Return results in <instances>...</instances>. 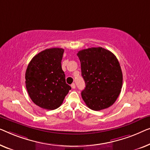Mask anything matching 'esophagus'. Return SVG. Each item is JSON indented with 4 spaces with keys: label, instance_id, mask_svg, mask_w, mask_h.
Returning <instances> with one entry per match:
<instances>
[{
    "label": "esophagus",
    "instance_id": "1",
    "mask_svg": "<svg viewBox=\"0 0 150 150\" xmlns=\"http://www.w3.org/2000/svg\"><path fill=\"white\" fill-rule=\"evenodd\" d=\"M71 88H72L73 89H75V88H76L75 84V83H72V84H71Z\"/></svg>",
    "mask_w": 150,
    "mask_h": 150
}]
</instances>
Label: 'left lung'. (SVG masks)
Listing matches in <instances>:
<instances>
[{
    "label": "left lung",
    "instance_id": "1",
    "mask_svg": "<svg viewBox=\"0 0 150 150\" xmlns=\"http://www.w3.org/2000/svg\"><path fill=\"white\" fill-rule=\"evenodd\" d=\"M86 88L81 92L86 105L94 111L111 106L120 95L123 76L116 56L105 48L78 52Z\"/></svg>",
    "mask_w": 150,
    "mask_h": 150
}]
</instances>
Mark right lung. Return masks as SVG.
I'll use <instances>...</instances> for the list:
<instances>
[{
    "instance_id": "obj_1",
    "label": "right lung",
    "mask_w": 150,
    "mask_h": 150,
    "mask_svg": "<svg viewBox=\"0 0 150 150\" xmlns=\"http://www.w3.org/2000/svg\"><path fill=\"white\" fill-rule=\"evenodd\" d=\"M63 54L62 48L46 49L35 55L27 67V91L33 102L43 109L58 108L71 89L61 66Z\"/></svg>"
}]
</instances>
